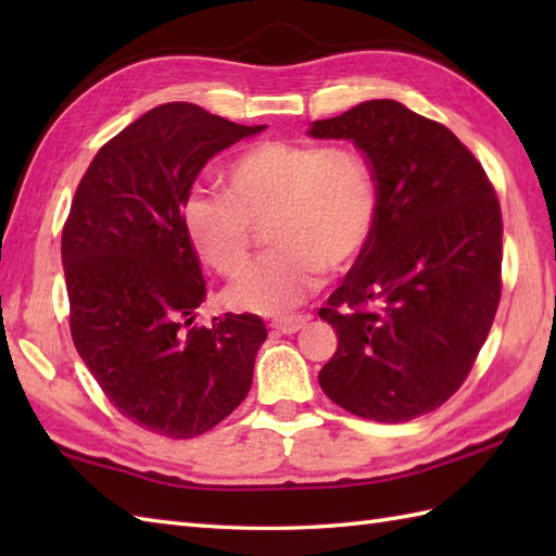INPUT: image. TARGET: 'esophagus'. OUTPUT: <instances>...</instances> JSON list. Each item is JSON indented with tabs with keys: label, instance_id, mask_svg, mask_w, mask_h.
<instances>
[{
	"label": "esophagus",
	"instance_id": "esophagus-1",
	"mask_svg": "<svg viewBox=\"0 0 556 556\" xmlns=\"http://www.w3.org/2000/svg\"><path fill=\"white\" fill-rule=\"evenodd\" d=\"M305 323H308V320H305V317L291 315V317H285V320L271 323V329H277V332H281V334H296Z\"/></svg>",
	"mask_w": 556,
	"mask_h": 556
}]
</instances>
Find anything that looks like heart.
Segmentation results:
<instances>
[{
  "label": "heart",
  "mask_w": 556,
  "mask_h": 556,
  "mask_svg": "<svg viewBox=\"0 0 556 556\" xmlns=\"http://www.w3.org/2000/svg\"><path fill=\"white\" fill-rule=\"evenodd\" d=\"M224 193L184 203L193 251L224 277L251 265L255 227L267 224L275 245L263 263L227 291L233 308L281 315L361 255L377 217V188L358 150L263 140L222 169Z\"/></svg>",
  "instance_id": "obj_1"
}]
</instances>
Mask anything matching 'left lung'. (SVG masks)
Masks as SVG:
<instances>
[{
	"instance_id": "8db88e82",
	"label": "left lung",
	"mask_w": 556,
	"mask_h": 556,
	"mask_svg": "<svg viewBox=\"0 0 556 556\" xmlns=\"http://www.w3.org/2000/svg\"><path fill=\"white\" fill-rule=\"evenodd\" d=\"M311 136L353 140L377 188L370 241L317 313L339 337L317 380L353 416H425L466 382L497 313V193L444 124L394 100L361 102Z\"/></svg>"
}]
</instances>
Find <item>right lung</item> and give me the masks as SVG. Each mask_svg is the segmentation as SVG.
I'll list each match as a JSON object with an SVG mask.
<instances>
[{"instance_id": "obj_1", "label": "right lung", "mask_w": 556, "mask_h": 556, "mask_svg": "<svg viewBox=\"0 0 556 556\" xmlns=\"http://www.w3.org/2000/svg\"><path fill=\"white\" fill-rule=\"evenodd\" d=\"M263 128L191 102L160 104L100 148L64 222L78 356L124 418L172 440L212 430L241 404L267 339L251 313L191 325L205 279L184 229L205 162Z\"/></svg>"}]
</instances>
